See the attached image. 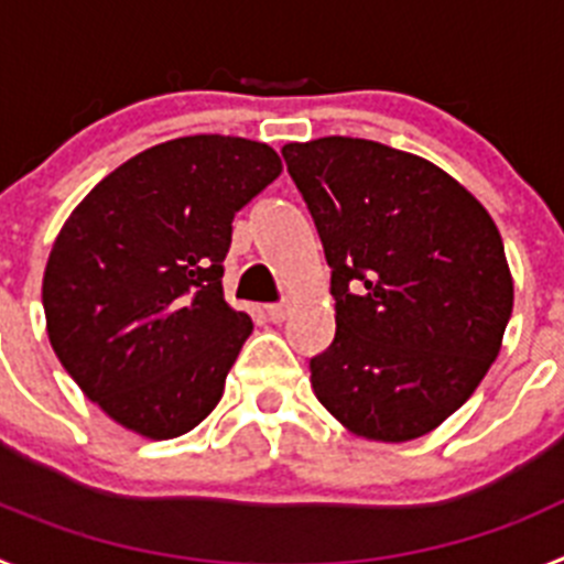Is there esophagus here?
I'll return each mask as SVG.
<instances>
[{
    "label": "esophagus",
    "mask_w": 564,
    "mask_h": 564,
    "mask_svg": "<svg viewBox=\"0 0 564 564\" xmlns=\"http://www.w3.org/2000/svg\"><path fill=\"white\" fill-rule=\"evenodd\" d=\"M265 311L271 322H285L288 318V305H282V302H279V305H268Z\"/></svg>",
    "instance_id": "1"
}]
</instances>
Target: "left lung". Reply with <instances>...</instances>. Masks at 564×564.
<instances>
[{
  "instance_id": "8db88e82",
  "label": "left lung",
  "mask_w": 564,
  "mask_h": 564,
  "mask_svg": "<svg viewBox=\"0 0 564 564\" xmlns=\"http://www.w3.org/2000/svg\"><path fill=\"white\" fill-rule=\"evenodd\" d=\"M330 265L336 338L311 383L352 435L403 443L460 410L500 352L514 282L486 208L417 154L364 138L282 149Z\"/></svg>"
}]
</instances>
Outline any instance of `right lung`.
<instances>
[{"instance_id":"obj_1","label":"right lung","mask_w":564,"mask_h":564,"mask_svg":"<svg viewBox=\"0 0 564 564\" xmlns=\"http://www.w3.org/2000/svg\"><path fill=\"white\" fill-rule=\"evenodd\" d=\"M282 172L268 143L188 134L107 174L58 231L42 302L64 370L115 423L186 435L253 325L223 296L231 223Z\"/></svg>"}]
</instances>
